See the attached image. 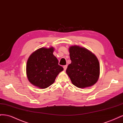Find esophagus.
Wrapping results in <instances>:
<instances>
[{
	"label": "esophagus",
	"mask_w": 123,
	"mask_h": 123,
	"mask_svg": "<svg viewBox=\"0 0 123 123\" xmlns=\"http://www.w3.org/2000/svg\"><path fill=\"white\" fill-rule=\"evenodd\" d=\"M67 65H65L64 66V69L65 71L67 69Z\"/></svg>",
	"instance_id": "obj_1"
}]
</instances>
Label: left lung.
Masks as SVG:
<instances>
[{
    "instance_id": "left-lung-1",
    "label": "left lung",
    "mask_w": 123,
    "mask_h": 123,
    "mask_svg": "<svg viewBox=\"0 0 123 123\" xmlns=\"http://www.w3.org/2000/svg\"><path fill=\"white\" fill-rule=\"evenodd\" d=\"M71 63L66 73L76 87L84 88L94 85L99 76V64L96 56L91 51L79 46L69 48Z\"/></svg>"
}]
</instances>
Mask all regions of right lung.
<instances>
[{
  "label": "right lung",
  "instance_id": "obj_1",
  "mask_svg": "<svg viewBox=\"0 0 123 123\" xmlns=\"http://www.w3.org/2000/svg\"><path fill=\"white\" fill-rule=\"evenodd\" d=\"M53 47L41 48L29 57L26 73L29 81L40 89H45L53 84L58 74L64 70L58 65L53 55Z\"/></svg>",
  "mask_w": 123,
  "mask_h": 123
}]
</instances>
